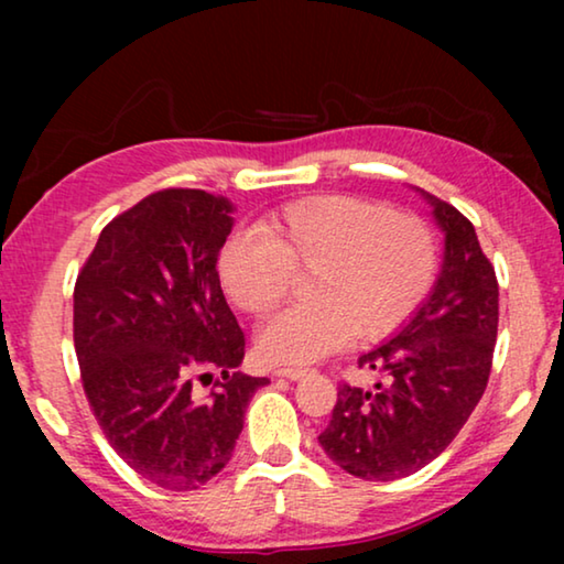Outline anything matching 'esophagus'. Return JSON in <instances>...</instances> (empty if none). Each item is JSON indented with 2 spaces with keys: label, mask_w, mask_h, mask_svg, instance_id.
I'll return each instance as SVG.
<instances>
[{
  "label": "esophagus",
  "mask_w": 564,
  "mask_h": 564,
  "mask_svg": "<svg viewBox=\"0 0 564 564\" xmlns=\"http://www.w3.org/2000/svg\"><path fill=\"white\" fill-rule=\"evenodd\" d=\"M307 375L305 367H276L274 377H288V380H303Z\"/></svg>",
  "instance_id": "esophagus-1"
}]
</instances>
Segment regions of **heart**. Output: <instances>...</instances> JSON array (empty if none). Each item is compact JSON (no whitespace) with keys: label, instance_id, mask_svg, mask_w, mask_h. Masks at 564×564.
I'll list each match as a JSON object with an SVG mask.
<instances>
[{"label":"heart","instance_id":"1","mask_svg":"<svg viewBox=\"0 0 564 564\" xmlns=\"http://www.w3.org/2000/svg\"><path fill=\"white\" fill-rule=\"evenodd\" d=\"M292 272H311V303L274 313L259 330L272 365H313L351 336L375 341L408 321L436 274V241L411 213L346 195L297 199L261 223V236L234 234L218 253L230 303L264 315L288 295Z\"/></svg>","mask_w":564,"mask_h":564}]
</instances>
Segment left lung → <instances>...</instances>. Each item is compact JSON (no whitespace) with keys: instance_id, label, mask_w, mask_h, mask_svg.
Here are the masks:
<instances>
[{"instance_id":"left-lung-1","label":"left lung","mask_w":564,"mask_h":564,"mask_svg":"<svg viewBox=\"0 0 564 564\" xmlns=\"http://www.w3.org/2000/svg\"><path fill=\"white\" fill-rule=\"evenodd\" d=\"M444 234V259L429 297L359 367L390 382L338 388L323 452L361 480H398L434 462L480 403L498 336L496 269L475 226L444 199L415 187Z\"/></svg>"}]
</instances>
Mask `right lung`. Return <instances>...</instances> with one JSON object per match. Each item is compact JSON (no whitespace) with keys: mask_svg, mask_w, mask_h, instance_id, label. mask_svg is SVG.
Instances as JSON below:
<instances>
[{"mask_svg":"<svg viewBox=\"0 0 564 564\" xmlns=\"http://www.w3.org/2000/svg\"><path fill=\"white\" fill-rule=\"evenodd\" d=\"M234 203L161 189L118 215L76 276L74 346L107 442L164 490H197L234 457L243 413L267 377L234 372L243 330L218 280ZM221 372L199 401L197 371Z\"/></svg>","mask_w":564,"mask_h":564,"instance_id":"add662e5","label":"right lung"}]
</instances>
